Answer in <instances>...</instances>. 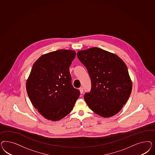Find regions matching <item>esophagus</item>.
<instances>
[{
  "instance_id": "obj_1",
  "label": "esophagus",
  "mask_w": 155,
  "mask_h": 155,
  "mask_svg": "<svg viewBox=\"0 0 155 155\" xmlns=\"http://www.w3.org/2000/svg\"><path fill=\"white\" fill-rule=\"evenodd\" d=\"M79 90H80L81 94H82L84 93V89H83V87H80V89H79Z\"/></svg>"
}]
</instances>
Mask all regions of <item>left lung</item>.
Here are the masks:
<instances>
[{
    "instance_id": "obj_1",
    "label": "left lung",
    "mask_w": 155,
    "mask_h": 155,
    "mask_svg": "<svg viewBox=\"0 0 155 155\" xmlns=\"http://www.w3.org/2000/svg\"><path fill=\"white\" fill-rule=\"evenodd\" d=\"M77 57L91 81L90 92L84 94L85 102L101 117L115 115L131 93L132 84L127 66L117 55L97 47L78 51Z\"/></svg>"
}]
</instances>
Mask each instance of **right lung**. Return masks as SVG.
Masks as SVG:
<instances>
[{
    "mask_svg": "<svg viewBox=\"0 0 155 155\" xmlns=\"http://www.w3.org/2000/svg\"><path fill=\"white\" fill-rule=\"evenodd\" d=\"M72 50L61 49L40 57L26 82L28 97L45 118L57 121L74 107L80 91L71 83L69 67L75 57Z\"/></svg>",
    "mask_w": 155,
    "mask_h": 155,
    "instance_id": "1",
    "label": "right lung"
}]
</instances>
